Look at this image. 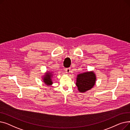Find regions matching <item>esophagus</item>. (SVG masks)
<instances>
[{"instance_id":"34e87169","label":"esophagus","mask_w":130,"mask_h":130,"mask_svg":"<svg viewBox=\"0 0 130 130\" xmlns=\"http://www.w3.org/2000/svg\"><path fill=\"white\" fill-rule=\"evenodd\" d=\"M66 70V72L67 74H69L71 72V68H67V69L65 70Z\"/></svg>"}]
</instances>
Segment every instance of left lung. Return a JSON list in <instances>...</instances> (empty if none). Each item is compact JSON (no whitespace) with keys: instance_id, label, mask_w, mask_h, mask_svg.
Wrapping results in <instances>:
<instances>
[{"instance_id":"8db88e82","label":"left lung","mask_w":130,"mask_h":130,"mask_svg":"<svg viewBox=\"0 0 130 130\" xmlns=\"http://www.w3.org/2000/svg\"><path fill=\"white\" fill-rule=\"evenodd\" d=\"M96 77L92 72H86L77 75L76 86L80 92H85L93 87L95 83Z\"/></svg>"}]
</instances>
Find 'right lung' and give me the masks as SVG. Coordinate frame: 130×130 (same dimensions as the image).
<instances>
[{
	"mask_svg": "<svg viewBox=\"0 0 130 130\" xmlns=\"http://www.w3.org/2000/svg\"><path fill=\"white\" fill-rule=\"evenodd\" d=\"M51 75H52L50 73H47L46 75V76H45L44 81L45 83V84H46L47 85H51L52 84V82L51 78Z\"/></svg>",
	"mask_w": 130,
	"mask_h": 130,
	"instance_id": "1",
	"label": "right lung"
}]
</instances>
